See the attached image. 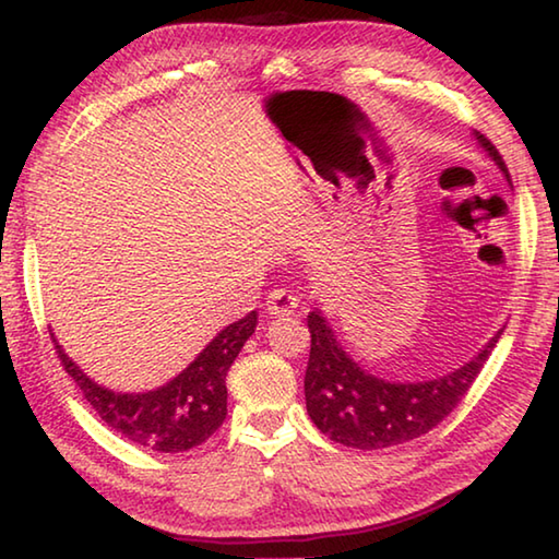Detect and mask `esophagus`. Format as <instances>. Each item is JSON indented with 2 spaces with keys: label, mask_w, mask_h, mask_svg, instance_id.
Wrapping results in <instances>:
<instances>
[{
  "label": "esophagus",
  "mask_w": 559,
  "mask_h": 559,
  "mask_svg": "<svg viewBox=\"0 0 559 559\" xmlns=\"http://www.w3.org/2000/svg\"><path fill=\"white\" fill-rule=\"evenodd\" d=\"M296 308H298V298L293 296V293L283 290V288L269 293V298H266L269 316H290Z\"/></svg>",
  "instance_id": "34e87169"
}]
</instances>
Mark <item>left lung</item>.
Here are the masks:
<instances>
[{
	"instance_id": "obj_1",
	"label": "left lung",
	"mask_w": 559,
	"mask_h": 559,
	"mask_svg": "<svg viewBox=\"0 0 559 559\" xmlns=\"http://www.w3.org/2000/svg\"><path fill=\"white\" fill-rule=\"evenodd\" d=\"M476 140L510 185L508 167L493 143L480 132H476ZM308 330L310 357L306 370V409L310 419L335 443L362 451L419 439L447 419L468 394L471 384L476 382L503 333L498 330L496 337H490L476 357L437 380L386 382L382 377L365 372L340 347L320 310L308 316Z\"/></svg>"
}]
</instances>
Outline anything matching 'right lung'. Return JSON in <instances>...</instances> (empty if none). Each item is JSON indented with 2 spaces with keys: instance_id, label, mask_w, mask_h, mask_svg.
Here are the masks:
<instances>
[{
  "instance_id": "1",
  "label": "right lung",
  "mask_w": 559,
  "mask_h": 559,
  "mask_svg": "<svg viewBox=\"0 0 559 559\" xmlns=\"http://www.w3.org/2000/svg\"><path fill=\"white\" fill-rule=\"evenodd\" d=\"M257 323V310H251L246 318L226 325L175 380L140 394H120L96 384L51 337L63 370L112 431L159 453H179L200 447L224 424L226 372Z\"/></svg>"
}]
</instances>
